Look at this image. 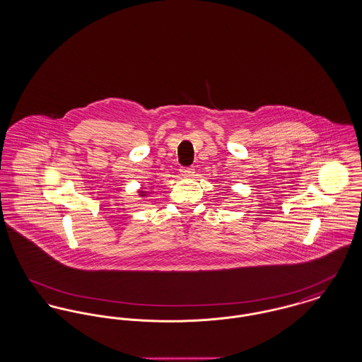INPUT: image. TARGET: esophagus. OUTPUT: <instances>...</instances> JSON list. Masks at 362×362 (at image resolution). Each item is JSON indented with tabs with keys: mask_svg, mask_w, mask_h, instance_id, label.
<instances>
[{
	"mask_svg": "<svg viewBox=\"0 0 362 362\" xmlns=\"http://www.w3.org/2000/svg\"><path fill=\"white\" fill-rule=\"evenodd\" d=\"M180 173H182V176H185V177H191L195 173H194V168H192V167H189V168H182Z\"/></svg>",
	"mask_w": 362,
	"mask_h": 362,
	"instance_id": "esophagus-1",
	"label": "esophagus"
}]
</instances>
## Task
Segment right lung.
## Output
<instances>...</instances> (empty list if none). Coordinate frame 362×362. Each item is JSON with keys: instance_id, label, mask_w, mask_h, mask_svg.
I'll use <instances>...</instances> for the list:
<instances>
[{"instance_id": "right-lung-1", "label": "right lung", "mask_w": 362, "mask_h": 362, "mask_svg": "<svg viewBox=\"0 0 362 362\" xmlns=\"http://www.w3.org/2000/svg\"><path fill=\"white\" fill-rule=\"evenodd\" d=\"M146 194H148L146 191H142V189L139 191V195H141V197H146Z\"/></svg>"}]
</instances>
